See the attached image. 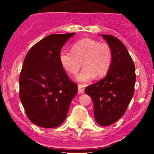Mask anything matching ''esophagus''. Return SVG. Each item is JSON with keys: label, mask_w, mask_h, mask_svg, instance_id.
I'll return each mask as SVG.
<instances>
[{"label": "esophagus", "mask_w": 154, "mask_h": 154, "mask_svg": "<svg viewBox=\"0 0 154 154\" xmlns=\"http://www.w3.org/2000/svg\"><path fill=\"white\" fill-rule=\"evenodd\" d=\"M84 92H85V90H84L83 89V86L82 85H79L78 86V93L79 94H82L84 93Z\"/></svg>", "instance_id": "34e87169"}]
</instances>
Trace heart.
I'll return each mask as SVG.
<instances>
[{
  "label": "heart",
  "instance_id": "1",
  "mask_svg": "<svg viewBox=\"0 0 154 154\" xmlns=\"http://www.w3.org/2000/svg\"><path fill=\"white\" fill-rule=\"evenodd\" d=\"M59 62L64 70L70 75L78 72L82 62L84 68L76 79L81 82H87L95 76L101 79L108 73L112 62V51L106 42L82 38L72 45V51L62 50Z\"/></svg>",
  "mask_w": 154,
  "mask_h": 154
}]
</instances>
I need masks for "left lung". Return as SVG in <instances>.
Wrapping results in <instances>:
<instances>
[{
	"label": "left lung",
	"instance_id": "obj_1",
	"mask_svg": "<svg viewBox=\"0 0 154 154\" xmlns=\"http://www.w3.org/2000/svg\"><path fill=\"white\" fill-rule=\"evenodd\" d=\"M112 51V62L106 77L85 88L94 104L96 123L112 124L122 117L134 93L135 65L126 46L110 35H102Z\"/></svg>",
	"mask_w": 154,
	"mask_h": 154
}]
</instances>
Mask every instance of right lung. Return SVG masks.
Instances as JSON below:
<instances>
[{
    "mask_svg": "<svg viewBox=\"0 0 154 154\" xmlns=\"http://www.w3.org/2000/svg\"><path fill=\"white\" fill-rule=\"evenodd\" d=\"M75 34L48 35L32 46L24 58L19 96L27 116L37 126H60L78 92L59 62L62 46Z\"/></svg>",
    "mask_w": 154,
    "mask_h": 154,
    "instance_id": "obj_1",
    "label": "right lung"
}]
</instances>
